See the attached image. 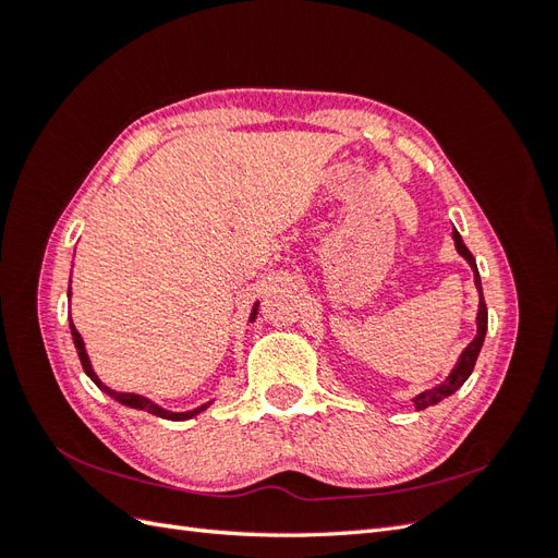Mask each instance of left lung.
Here are the masks:
<instances>
[{"label":"left lung","instance_id":"left-lung-1","mask_svg":"<svg viewBox=\"0 0 558 558\" xmlns=\"http://www.w3.org/2000/svg\"><path fill=\"white\" fill-rule=\"evenodd\" d=\"M453 244H456V251H459L461 256L470 263L472 272H475V286H477V291H480L477 335H475V340H472V342L463 349L459 363H456V367L451 369V375H449L440 386H435V388H430V391H424V393H418V396L414 398L416 410H426V408H430V404H437L440 400H445L447 396H451L453 391H459V388L465 384V379L472 375V367H475L477 356H480V349H482V344H484V335H486V305H484V295H482V281H480V272H477V263H475V258H472V253L468 251V246H465L463 240H461V234L456 232V230H453Z\"/></svg>","mask_w":558,"mask_h":558}]
</instances>
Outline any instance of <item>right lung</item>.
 Returning <instances> with one entry per match:
<instances>
[{"label":"right lung","instance_id":"1","mask_svg":"<svg viewBox=\"0 0 558 558\" xmlns=\"http://www.w3.org/2000/svg\"><path fill=\"white\" fill-rule=\"evenodd\" d=\"M70 295H72V286H70ZM256 312H258V305L253 307V312H251V320L256 318ZM70 328H72V340H74V347H76V353H78V359H81V365H83V369H86V375L102 388V391L107 393V396H111L113 400H118L121 404H125V408H132V410H144V412H148V414H156V416H160V418H170V421H185V418H193L195 414H199V412H205L211 402H207V404H199L197 410H191V412H167V410H162L160 404H156V402H150L148 398H144V396H137V393H118V391H111L109 386H105L102 381H99V377L93 373V365H90V361H88V353H86V347H83V340H81V335H78V330L74 328V324H72V316H70Z\"/></svg>","mask_w":558,"mask_h":558}]
</instances>
